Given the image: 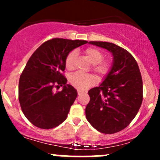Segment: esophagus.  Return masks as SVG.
<instances>
[{
  "instance_id": "esophagus-1",
  "label": "esophagus",
  "mask_w": 160,
  "mask_h": 160,
  "mask_svg": "<svg viewBox=\"0 0 160 160\" xmlns=\"http://www.w3.org/2000/svg\"><path fill=\"white\" fill-rule=\"evenodd\" d=\"M82 93H83V92H82V91H80V90H78V94L79 95H81Z\"/></svg>"
}]
</instances>
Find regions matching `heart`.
Instances as JSON below:
<instances>
[{"instance_id": "b5f03b06", "label": "heart", "mask_w": 160, "mask_h": 160, "mask_svg": "<svg viewBox=\"0 0 160 160\" xmlns=\"http://www.w3.org/2000/svg\"><path fill=\"white\" fill-rule=\"evenodd\" d=\"M84 54L89 62L92 64L93 71L99 76L104 77L109 73L111 68V63L109 61H102L103 53L95 47H88L84 51ZM76 51H71L65 58V66L68 69L74 68V59L76 58ZM70 82L74 87L79 90H85L96 82V78L92 74L74 73L70 76Z\"/></svg>"}]
</instances>
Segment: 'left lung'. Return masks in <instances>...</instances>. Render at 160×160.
Masks as SVG:
<instances>
[{
  "label": "left lung",
  "instance_id": "8db88e82",
  "mask_svg": "<svg viewBox=\"0 0 160 160\" xmlns=\"http://www.w3.org/2000/svg\"><path fill=\"white\" fill-rule=\"evenodd\" d=\"M89 43L109 51L113 63L100 86L88 92L90 101L86 108V119L100 132H118L132 121L142 103L140 70L134 57L122 47L103 41Z\"/></svg>",
  "mask_w": 160,
  "mask_h": 160
}]
</instances>
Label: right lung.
<instances>
[{
    "mask_svg": "<svg viewBox=\"0 0 160 160\" xmlns=\"http://www.w3.org/2000/svg\"><path fill=\"white\" fill-rule=\"evenodd\" d=\"M86 43L54 38L40 45L28 61L19 78V100L25 117L37 127L55 128L67 118L78 92L62 72L68 54ZM55 85L63 89L54 93Z\"/></svg>",
    "mask_w": 160,
    "mask_h": 160,
    "instance_id": "obj_1",
    "label": "right lung"
}]
</instances>
